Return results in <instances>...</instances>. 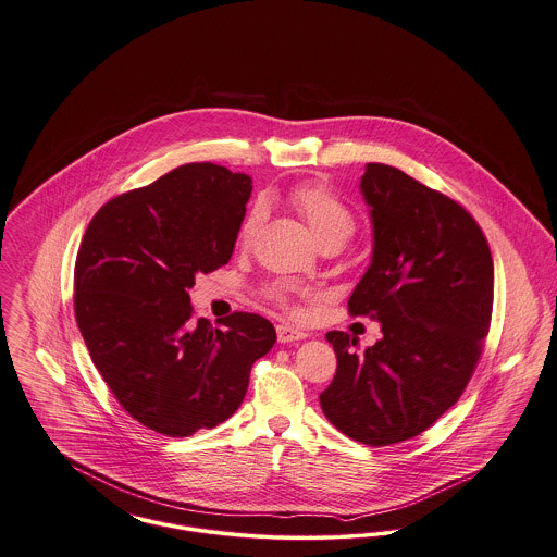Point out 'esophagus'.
Here are the masks:
<instances>
[{"label":"esophagus","mask_w":557,"mask_h":557,"mask_svg":"<svg viewBox=\"0 0 557 557\" xmlns=\"http://www.w3.org/2000/svg\"><path fill=\"white\" fill-rule=\"evenodd\" d=\"M276 337H278V342H281V344H289V342L304 339L306 334H304L301 330H297V327H292V325L283 323V325H278V327H276Z\"/></svg>","instance_id":"obj_1"}]
</instances>
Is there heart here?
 I'll return each mask as SVG.
<instances>
[{
    "mask_svg": "<svg viewBox=\"0 0 557 557\" xmlns=\"http://www.w3.org/2000/svg\"><path fill=\"white\" fill-rule=\"evenodd\" d=\"M289 198L321 245H327V243L344 245L346 240L352 238L357 230V218L332 187L319 182L299 184L292 189ZM261 222H263V205H253L240 223V230H238L240 243H249L260 230ZM270 296L278 299L281 304H287V289L283 285H274L270 289Z\"/></svg>",
    "mask_w": 557,
    "mask_h": 557,
    "instance_id": "1",
    "label": "heart"
}]
</instances>
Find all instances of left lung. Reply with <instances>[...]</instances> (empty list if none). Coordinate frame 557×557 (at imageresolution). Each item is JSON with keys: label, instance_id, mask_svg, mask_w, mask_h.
Returning a JSON list of instances; mask_svg holds the SVG:
<instances>
[{"label": "left lung", "instance_id": "obj_1", "mask_svg": "<svg viewBox=\"0 0 557 557\" xmlns=\"http://www.w3.org/2000/svg\"><path fill=\"white\" fill-rule=\"evenodd\" d=\"M373 256L348 299L352 317L382 323V339L330 332L337 357L319 401L359 444H401L424 433L465 393L482 357L494 263L482 227L456 200L404 171L370 162L361 177Z\"/></svg>", "mask_w": 557, "mask_h": 557}]
</instances>
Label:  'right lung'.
I'll return each instance as SVG.
<instances>
[{"mask_svg":"<svg viewBox=\"0 0 557 557\" xmlns=\"http://www.w3.org/2000/svg\"><path fill=\"white\" fill-rule=\"evenodd\" d=\"M251 177L211 162L184 164L106 202L82 238L74 310L95 368L117 404L166 437L227 420L253 363L276 342L268 319H194L187 289L225 265Z\"/></svg>","mask_w":557,"mask_h":557,"instance_id":"right-lung-1","label":"right lung"}]
</instances>
